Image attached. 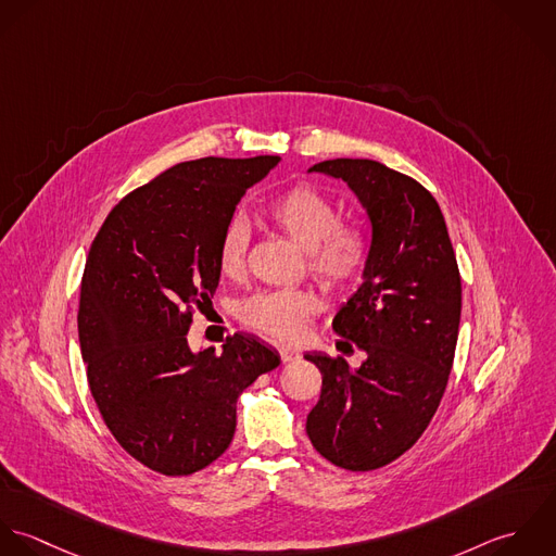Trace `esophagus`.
I'll list each match as a JSON object with an SVG mask.
<instances>
[{"label": "esophagus", "mask_w": 556, "mask_h": 556, "mask_svg": "<svg viewBox=\"0 0 556 556\" xmlns=\"http://www.w3.org/2000/svg\"><path fill=\"white\" fill-rule=\"evenodd\" d=\"M279 354H281V361L283 363H294L301 358V352L296 348H290V345H281L279 348Z\"/></svg>", "instance_id": "1"}]
</instances>
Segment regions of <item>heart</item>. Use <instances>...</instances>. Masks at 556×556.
Masks as SVG:
<instances>
[{"mask_svg": "<svg viewBox=\"0 0 556 556\" xmlns=\"http://www.w3.org/2000/svg\"><path fill=\"white\" fill-rule=\"evenodd\" d=\"M264 215L273 227L307 251L309 273L329 290L356 283L367 264V238L356 223L341 222L339 208L312 185H294L275 195ZM251 242L249 225L231 217L223 225L217 264L227 277L244 270ZM323 303L309 290H268L249 296L240 305V320L266 337L296 341L307 333Z\"/></svg>", "mask_w": 556, "mask_h": 556, "instance_id": "heart-1", "label": "heart"}]
</instances>
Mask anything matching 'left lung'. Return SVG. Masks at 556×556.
<instances>
[{"label":"left lung","mask_w":556,"mask_h":556,"mask_svg":"<svg viewBox=\"0 0 556 556\" xmlns=\"http://www.w3.org/2000/svg\"><path fill=\"white\" fill-rule=\"evenodd\" d=\"M309 172L354 191L371 222V247L361 288L333 320L343 337L337 345H356L367 358L352 371L341 356L305 354L323 374L307 437L339 468L376 470L417 443L439 410L462 279L439 202L415 178L369 159L323 161Z\"/></svg>","instance_id":"obj_1"}]
</instances>
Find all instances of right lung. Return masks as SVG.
Returning a JSON list of instances; mask_svg holds the SVG:
<instances>
[{"instance_id": "right-lung-1", "label": "right lung", "mask_w": 556, "mask_h": 556, "mask_svg": "<svg viewBox=\"0 0 556 556\" xmlns=\"http://www.w3.org/2000/svg\"><path fill=\"white\" fill-rule=\"evenodd\" d=\"M279 156L185 161L122 198L92 240L79 299L88 384L113 439L143 466L193 475L236 430V402L279 354L255 334L193 352V309L219 286L223 225Z\"/></svg>"}]
</instances>
